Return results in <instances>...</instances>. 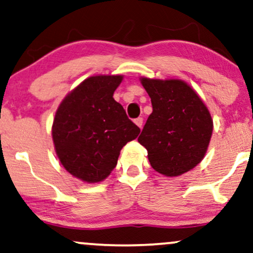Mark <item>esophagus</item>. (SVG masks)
Returning <instances> with one entry per match:
<instances>
[{"instance_id":"1","label":"esophagus","mask_w":253,"mask_h":253,"mask_svg":"<svg viewBox=\"0 0 253 253\" xmlns=\"http://www.w3.org/2000/svg\"><path fill=\"white\" fill-rule=\"evenodd\" d=\"M134 123H135L136 125H137V126H139L140 127V128H141V127H142V125H143V119H142V118H136V119L135 120H134Z\"/></svg>"}]
</instances>
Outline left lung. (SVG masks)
Masks as SVG:
<instances>
[{
    "label": "left lung",
    "mask_w": 253,
    "mask_h": 253,
    "mask_svg": "<svg viewBox=\"0 0 253 253\" xmlns=\"http://www.w3.org/2000/svg\"><path fill=\"white\" fill-rule=\"evenodd\" d=\"M153 112L137 141L150 166L166 176H178L200 164L212 134L209 111L196 92L178 79L141 78Z\"/></svg>",
    "instance_id": "obj_1"
}]
</instances>
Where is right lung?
I'll use <instances>...</instances> for the list:
<instances>
[{"label": "right lung", "instance_id": "1", "mask_svg": "<svg viewBox=\"0 0 253 253\" xmlns=\"http://www.w3.org/2000/svg\"><path fill=\"white\" fill-rule=\"evenodd\" d=\"M123 76L85 79L56 112L52 139L60 164L79 180L95 183L116 168L120 150L139 135L113 93Z\"/></svg>", "mask_w": 253, "mask_h": 253}]
</instances>
